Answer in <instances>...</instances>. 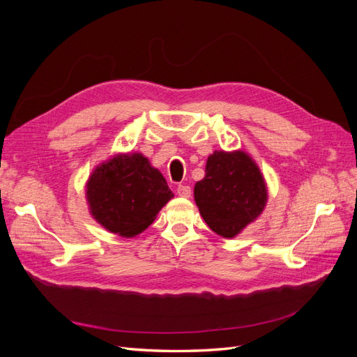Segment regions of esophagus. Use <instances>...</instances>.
Wrapping results in <instances>:
<instances>
[{
	"label": "esophagus",
	"instance_id": "34e87169",
	"mask_svg": "<svg viewBox=\"0 0 357 357\" xmlns=\"http://www.w3.org/2000/svg\"><path fill=\"white\" fill-rule=\"evenodd\" d=\"M177 195L181 197V198H189L192 195V189L189 186H185V185H180L177 188Z\"/></svg>",
	"mask_w": 357,
	"mask_h": 357
}]
</instances>
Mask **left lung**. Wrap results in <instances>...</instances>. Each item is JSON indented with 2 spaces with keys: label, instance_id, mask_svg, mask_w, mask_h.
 <instances>
[{
  "label": "left lung",
  "instance_id": "obj_1",
  "mask_svg": "<svg viewBox=\"0 0 357 357\" xmlns=\"http://www.w3.org/2000/svg\"><path fill=\"white\" fill-rule=\"evenodd\" d=\"M193 197L211 231L234 238L265 210L268 186L261 168L244 150H214Z\"/></svg>",
  "mask_w": 357,
  "mask_h": 357
}]
</instances>
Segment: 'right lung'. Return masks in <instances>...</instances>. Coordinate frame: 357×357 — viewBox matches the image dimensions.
Listing matches in <instances>:
<instances>
[{"mask_svg":"<svg viewBox=\"0 0 357 357\" xmlns=\"http://www.w3.org/2000/svg\"><path fill=\"white\" fill-rule=\"evenodd\" d=\"M174 197L160 171L143 153H116L86 181L89 213L102 228L125 238L146 231Z\"/></svg>","mask_w":357,"mask_h":357,"instance_id":"obj_1","label":"right lung"}]
</instances>
